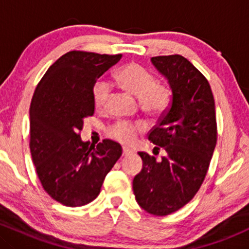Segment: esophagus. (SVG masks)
Wrapping results in <instances>:
<instances>
[{
    "label": "esophagus",
    "mask_w": 249,
    "mask_h": 249,
    "mask_svg": "<svg viewBox=\"0 0 249 249\" xmlns=\"http://www.w3.org/2000/svg\"><path fill=\"white\" fill-rule=\"evenodd\" d=\"M131 153H132V151H131L130 148H126V147H124V148H123V156H124V157H126V156H130Z\"/></svg>",
    "instance_id": "esophagus-1"
}]
</instances>
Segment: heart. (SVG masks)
<instances>
[{
  "mask_svg": "<svg viewBox=\"0 0 249 249\" xmlns=\"http://www.w3.org/2000/svg\"><path fill=\"white\" fill-rule=\"evenodd\" d=\"M118 84L127 92L139 97V105L145 113L154 118L164 115L172 102V89L165 82L157 81L150 70L138 63H128L117 72ZM111 95L110 85L98 81L93 85L92 98L97 110L107 107ZM144 122L119 121L107 128V136L123 145H131L137 141L139 133L144 132Z\"/></svg>",
  "mask_w": 249,
  "mask_h": 249,
  "instance_id": "b5f03b06",
  "label": "heart"
}]
</instances>
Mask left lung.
I'll list each match as a JSON object with an SVG mask.
<instances>
[{
    "mask_svg": "<svg viewBox=\"0 0 249 249\" xmlns=\"http://www.w3.org/2000/svg\"><path fill=\"white\" fill-rule=\"evenodd\" d=\"M153 65L168 79L172 102L147 134L161 160L146 152L133 179V193L142 210L165 216L184 207L204 182L218 138L215 105L206 77L180 55L157 56ZM159 153V152H158Z\"/></svg>",
    "mask_w": 249,
    "mask_h": 249,
    "instance_id": "left-lung-1",
    "label": "left lung"
}]
</instances>
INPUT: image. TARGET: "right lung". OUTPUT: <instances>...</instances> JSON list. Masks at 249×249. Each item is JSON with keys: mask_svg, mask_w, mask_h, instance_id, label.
I'll return each instance as SVG.
<instances>
[{"mask_svg": "<svg viewBox=\"0 0 249 249\" xmlns=\"http://www.w3.org/2000/svg\"><path fill=\"white\" fill-rule=\"evenodd\" d=\"M122 55L73 50L47 70L30 104V152L42 187L53 200L78 207L95 200L107 174L122 156L118 142H82L93 116L92 89Z\"/></svg>", "mask_w": 249, "mask_h": 249, "instance_id": "obj_1", "label": "right lung"}]
</instances>
